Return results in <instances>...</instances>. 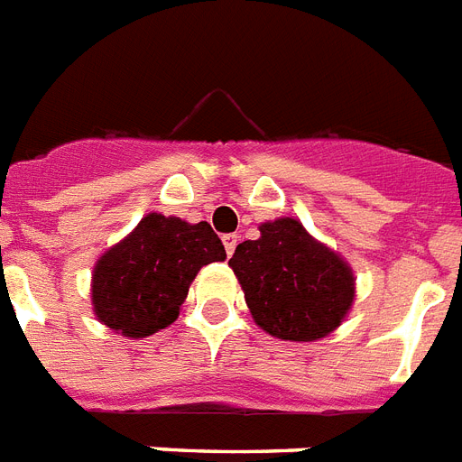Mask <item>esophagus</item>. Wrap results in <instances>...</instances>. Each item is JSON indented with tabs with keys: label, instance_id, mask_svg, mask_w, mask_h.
I'll return each instance as SVG.
<instances>
[{
	"label": "esophagus",
	"instance_id": "1",
	"mask_svg": "<svg viewBox=\"0 0 462 462\" xmlns=\"http://www.w3.org/2000/svg\"><path fill=\"white\" fill-rule=\"evenodd\" d=\"M237 242H239L237 235H223V244H225V251H227V256H232V254H235V249H237Z\"/></svg>",
	"mask_w": 462,
	"mask_h": 462
}]
</instances>
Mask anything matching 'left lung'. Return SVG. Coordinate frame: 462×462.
<instances>
[{"instance_id": "8db88e82", "label": "left lung", "mask_w": 462, "mask_h": 462, "mask_svg": "<svg viewBox=\"0 0 462 462\" xmlns=\"http://www.w3.org/2000/svg\"><path fill=\"white\" fill-rule=\"evenodd\" d=\"M230 265L256 325L280 339H320L354 303L351 268L294 218L261 225V237L237 244Z\"/></svg>"}]
</instances>
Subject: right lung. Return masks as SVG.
<instances>
[{"mask_svg":"<svg viewBox=\"0 0 462 462\" xmlns=\"http://www.w3.org/2000/svg\"><path fill=\"white\" fill-rule=\"evenodd\" d=\"M213 261H225V246L211 225L149 213L99 258L92 280L97 318L125 337L153 335L180 316L192 280Z\"/></svg>","mask_w":462,"mask_h":462,"instance_id":"add662e5","label":"right lung"}]
</instances>
